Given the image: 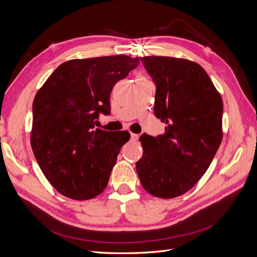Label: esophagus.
<instances>
[{"label": "esophagus", "instance_id": "34e87169", "mask_svg": "<svg viewBox=\"0 0 257 257\" xmlns=\"http://www.w3.org/2000/svg\"><path fill=\"white\" fill-rule=\"evenodd\" d=\"M138 135L137 134H134V133H131V141H137V139H138Z\"/></svg>", "mask_w": 257, "mask_h": 257}]
</instances>
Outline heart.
I'll use <instances>...</instances> for the list:
<instances>
[{"mask_svg": "<svg viewBox=\"0 0 257 257\" xmlns=\"http://www.w3.org/2000/svg\"><path fill=\"white\" fill-rule=\"evenodd\" d=\"M138 77H143V76H137V78H138Z\"/></svg>", "mask_w": 257, "mask_h": 257, "instance_id": "1", "label": "heart"}]
</instances>
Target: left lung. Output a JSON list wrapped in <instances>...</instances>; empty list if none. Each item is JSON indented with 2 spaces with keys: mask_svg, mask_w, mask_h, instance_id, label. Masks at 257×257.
<instances>
[{
  "mask_svg": "<svg viewBox=\"0 0 257 257\" xmlns=\"http://www.w3.org/2000/svg\"><path fill=\"white\" fill-rule=\"evenodd\" d=\"M141 60L157 87L154 114L166 126L155 138H139L144 153L137 174L151 195L174 198L191 190L211 164L223 137V102L195 62L154 56Z\"/></svg>",
  "mask_w": 257,
  "mask_h": 257,
  "instance_id": "left-lung-1",
  "label": "left lung"
}]
</instances>
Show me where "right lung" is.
<instances>
[{
    "label": "right lung",
    "instance_id": "right-lung-1",
    "mask_svg": "<svg viewBox=\"0 0 257 257\" xmlns=\"http://www.w3.org/2000/svg\"><path fill=\"white\" fill-rule=\"evenodd\" d=\"M139 64L124 54L62 63L36 93L31 146L43 174L62 195L95 197L109 180L130 134L95 128L110 113V92Z\"/></svg>",
    "mask_w": 257,
    "mask_h": 257
}]
</instances>
